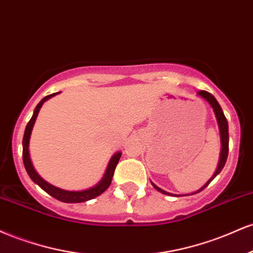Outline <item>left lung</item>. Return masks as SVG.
Instances as JSON below:
<instances>
[{"label": "left lung", "instance_id": "1", "mask_svg": "<svg viewBox=\"0 0 253 253\" xmlns=\"http://www.w3.org/2000/svg\"><path fill=\"white\" fill-rule=\"evenodd\" d=\"M198 94H199V96H200V97L205 98V99H206L207 102H209V103L211 104V106H212L213 110H214V114H215V116H216V120H218L219 129H220V137H221V145H222V147H221V154H220V161H219L218 168H216L215 173L213 174V176L211 177V179H210L209 181H207V183L203 187V188L199 189L198 192L192 193V194H197V193L201 192V191H203V189H205L207 186L210 185L211 181L214 179L216 175L220 173L221 169L224 168L225 163H226V160H227V155H228V124H227L226 117H225L224 112H222L221 106L219 105V103L216 102L215 98L213 97V94H211L210 92L204 91V90H203V91H198ZM153 186L155 187V189H157V191L163 193V194L173 195V194H170V193H168V192H166V191H162L161 188H159V187H157L156 185H154V183H153ZM188 195H189V194H188ZM176 197H177V195H176Z\"/></svg>", "mask_w": 253, "mask_h": 253}]
</instances>
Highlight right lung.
<instances>
[{"mask_svg": "<svg viewBox=\"0 0 253 253\" xmlns=\"http://www.w3.org/2000/svg\"><path fill=\"white\" fill-rule=\"evenodd\" d=\"M56 93L53 94H48L44 98L41 99V102L38 104L37 108L34 110V114H33L31 121L28 122L27 124L26 130H25V135H23V141H22V159H23V165H25V168L28 173L29 177L34 181L37 185H39L41 188L43 189L44 192L48 193L50 197L55 198L56 200L62 201V203H68V204H74V203H85V201L91 200V199L98 197L102 193H104L106 189L109 188V186L111 185V181H112V176L115 174V169L117 167V163L120 161L121 159V153L115 154L112 156L111 161H110L108 169H106V173L104 175L103 180L98 183L97 186L92 187L90 189H86V191H80V192H70V191H64V189L58 188V187H54L52 185H49L48 182H46L42 177L39 176V174L35 171L34 167H33L32 161H31V157H29V151H28V144H29V138H31V133H32V129L33 126H34V122L37 120L39 111H40V108L42 106V104L44 100L49 99L50 97L55 96Z\"/></svg>", "mask_w": 253, "mask_h": 253, "instance_id": "add662e5", "label": "right lung"}]
</instances>
